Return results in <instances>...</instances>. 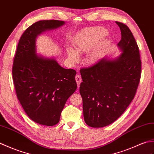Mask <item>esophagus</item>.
Masks as SVG:
<instances>
[{
    "label": "esophagus",
    "instance_id": "34e87169",
    "mask_svg": "<svg viewBox=\"0 0 154 154\" xmlns=\"http://www.w3.org/2000/svg\"><path fill=\"white\" fill-rule=\"evenodd\" d=\"M75 80H76V83H77L78 86H80V84L82 82V78H81V76H80V75L77 74L76 76H75Z\"/></svg>",
    "mask_w": 154,
    "mask_h": 154
}]
</instances>
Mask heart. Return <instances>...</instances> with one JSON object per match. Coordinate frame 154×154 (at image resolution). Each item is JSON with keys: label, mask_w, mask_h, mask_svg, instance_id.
Instances as JSON below:
<instances>
[{"label": "heart", "mask_w": 154, "mask_h": 154, "mask_svg": "<svg viewBox=\"0 0 154 154\" xmlns=\"http://www.w3.org/2000/svg\"><path fill=\"white\" fill-rule=\"evenodd\" d=\"M107 30L101 26L90 27L82 31L74 40V46L75 51L72 49H68L67 51L70 59L74 63L77 62L79 59L78 53H87L93 49L105 36L107 35ZM101 46L100 45L87 56L86 60L88 64H91L97 62L100 54Z\"/></svg>", "instance_id": "1"}]
</instances>
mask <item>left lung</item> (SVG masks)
Segmentation results:
<instances>
[{"mask_svg":"<svg viewBox=\"0 0 154 154\" xmlns=\"http://www.w3.org/2000/svg\"><path fill=\"white\" fill-rule=\"evenodd\" d=\"M121 31L118 43L122 51L115 60L103 58L82 68L80 93L85 122L100 128L115 122L134 99L141 76L139 48L128 27L116 22Z\"/></svg>","mask_w":154,"mask_h":154,"instance_id":"8db88e82","label":"left lung"}]
</instances>
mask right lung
<instances>
[{
  "instance_id": "add662e5",
  "label": "right lung",
  "mask_w": 154,
  "mask_h": 154,
  "mask_svg": "<svg viewBox=\"0 0 154 154\" xmlns=\"http://www.w3.org/2000/svg\"><path fill=\"white\" fill-rule=\"evenodd\" d=\"M64 24L56 20L34 23L20 37L14 59L12 78L17 97L28 117L42 125L59 122L66 100L77 88L76 70L65 69L54 59L36 54L37 36Z\"/></svg>"
}]
</instances>
